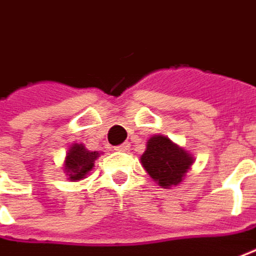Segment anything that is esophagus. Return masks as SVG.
Masks as SVG:
<instances>
[{
    "label": "esophagus",
    "instance_id": "obj_1",
    "mask_svg": "<svg viewBox=\"0 0 256 256\" xmlns=\"http://www.w3.org/2000/svg\"><path fill=\"white\" fill-rule=\"evenodd\" d=\"M128 149H130L128 143H123V144H120V146H117L116 148L117 152H128Z\"/></svg>",
    "mask_w": 256,
    "mask_h": 256
}]
</instances>
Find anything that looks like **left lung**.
<instances>
[{"label":"left lung","instance_id":"obj_1","mask_svg":"<svg viewBox=\"0 0 256 256\" xmlns=\"http://www.w3.org/2000/svg\"><path fill=\"white\" fill-rule=\"evenodd\" d=\"M194 156L163 134L152 136L140 163L149 176L163 189H170L184 182L194 164Z\"/></svg>","mask_w":256,"mask_h":256}]
</instances>
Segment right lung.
<instances>
[{"label": "right lung", "mask_w": 256, "mask_h": 256, "mask_svg": "<svg viewBox=\"0 0 256 256\" xmlns=\"http://www.w3.org/2000/svg\"><path fill=\"white\" fill-rule=\"evenodd\" d=\"M100 158L98 152H90L82 143H72L66 153L62 170L70 182H78L93 170L94 162Z\"/></svg>", "instance_id": "1"}]
</instances>
